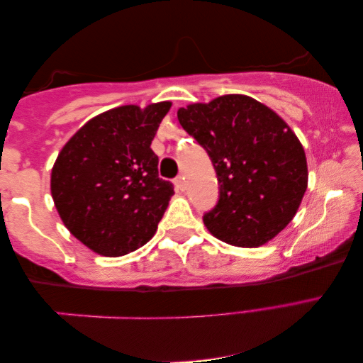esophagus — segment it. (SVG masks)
I'll list each match as a JSON object with an SVG mask.
<instances>
[{
  "mask_svg": "<svg viewBox=\"0 0 363 363\" xmlns=\"http://www.w3.org/2000/svg\"><path fill=\"white\" fill-rule=\"evenodd\" d=\"M174 183H175V188L178 189V191H185V178H183L182 175L177 177Z\"/></svg>",
  "mask_w": 363,
  "mask_h": 363,
  "instance_id": "esophagus-1",
  "label": "esophagus"
}]
</instances>
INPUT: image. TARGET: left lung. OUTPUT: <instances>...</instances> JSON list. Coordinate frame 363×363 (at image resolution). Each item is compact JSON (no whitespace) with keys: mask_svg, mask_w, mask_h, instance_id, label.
Here are the masks:
<instances>
[{"mask_svg":"<svg viewBox=\"0 0 363 363\" xmlns=\"http://www.w3.org/2000/svg\"><path fill=\"white\" fill-rule=\"evenodd\" d=\"M180 125L209 154L218 201L204 213L223 242L257 247L293 220L307 189V160L283 118L245 94H225L177 112Z\"/></svg>","mask_w":363,"mask_h":363,"instance_id":"left-lung-1","label":"left lung"}]
</instances>
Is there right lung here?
<instances>
[{
	"instance_id": "add662e5",
	"label": "right lung",
	"mask_w": 363,
	"mask_h": 363,
	"mask_svg": "<svg viewBox=\"0 0 363 363\" xmlns=\"http://www.w3.org/2000/svg\"><path fill=\"white\" fill-rule=\"evenodd\" d=\"M170 106L164 101L103 112L59 152L52 199L67 230L91 251L118 257L156 233L174 185L159 178L151 141Z\"/></svg>"
}]
</instances>
